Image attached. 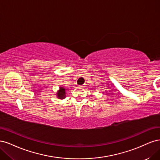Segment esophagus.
Segmentation results:
<instances>
[{"label": "esophagus", "instance_id": "obj_1", "mask_svg": "<svg viewBox=\"0 0 160 160\" xmlns=\"http://www.w3.org/2000/svg\"><path fill=\"white\" fill-rule=\"evenodd\" d=\"M79 88H83L84 86H79Z\"/></svg>", "mask_w": 160, "mask_h": 160}]
</instances>
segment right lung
I'll list each match as a JSON object with an SVG mask.
<instances>
[{
	"instance_id": "obj_1",
	"label": "right lung",
	"mask_w": 160,
	"mask_h": 160,
	"mask_svg": "<svg viewBox=\"0 0 160 160\" xmlns=\"http://www.w3.org/2000/svg\"><path fill=\"white\" fill-rule=\"evenodd\" d=\"M65 90L66 89L62 88V87H60L59 88V90L57 91V98L60 99H65V97H66V93H65Z\"/></svg>"
}]
</instances>
